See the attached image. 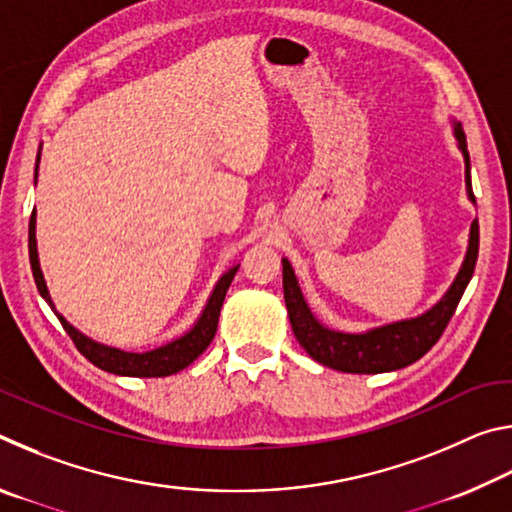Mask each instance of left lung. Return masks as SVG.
I'll return each mask as SVG.
<instances>
[{"mask_svg": "<svg viewBox=\"0 0 512 512\" xmlns=\"http://www.w3.org/2000/svg\"><path fill=\"white\" fill-rule=\"evenodd\" d=\"M454 135L458 140V149H461L465 158L467 196H470V201L474 203L470 153H467L463 128L461 124H456V121ZM476 257H479V221H472L470 244H467L463 266L445 296L418 318L397 320V323L368 329V332L363 334L336 332V329H329L320 323V320L311 314L305 298H302V291L298 287L296 273H293L289 259H282L284 302H287L293 334H296L298 343L305 348L311 359L341 372L377 375V372L400 370L404 366H411L413 361L424 357V354L438 343L440 336H443L447 323L452 320L458 307V302L463 298L467 284L472 280Z\"/></svg>", "mask_w": 512, "mask_h": 512, "instance_id": "8db88e82", "label": "left lung"}]
</instances>
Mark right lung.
<instances>
[{
    "label": "right lung",
    "mask_w": 512,
    "mask_h": 512,
    "mask_svg": "<svg viewBox=\"0 0 512 512\" xmlns=\"http://www.w3.org/2000/svg\"><path fill=\"white\" fill-rule=\"evenodd\" d=\"M38 160H40V153H38ZM36 176H38V167H36ZM29 259H31L33 280H36V287L40 291V296L49 302L51 309H54V314L58 316L60 323H63L65 332L69 334V339L74 341V345L79 348L83 357L92 361L94 366L101 368V370L112 372V375H124V377H167V375H176V372L187 368L194 359L201 357L203 350L214 339L216 325H219V314H221V307H223V300H225V293H228L230 282L235 280V273L239 268V266H232L230 271H225L221 275V280L216 282L210 300H207L201 318L196 320L194 327L189 329L187 334H183L180 339L171 341L167 345H162V348H155V350H149V352H126V350H119V348H108V345L88 339V336L81 334L74 325H69L67 320L56 311L54 302H51V298H49L45 277H42L40 262H38L36 210H33L31 221H29Z\"/></svg>",
    "instance_id": "add662e5"
}]
</instances>
